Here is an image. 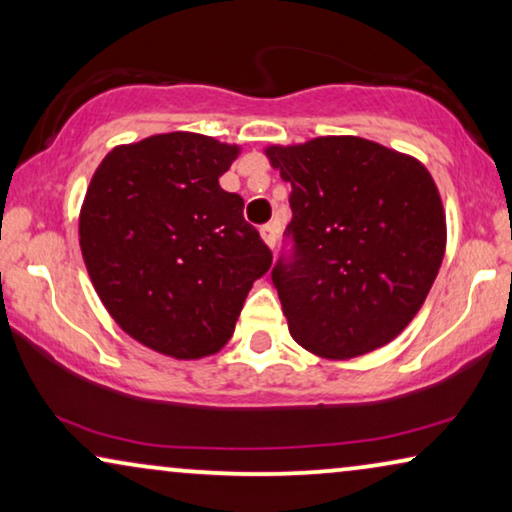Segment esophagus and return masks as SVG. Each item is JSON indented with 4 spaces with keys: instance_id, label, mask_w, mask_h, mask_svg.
Here are the masks:
<instances>
[{
    "instance_id": "obj_1",
    "label": "esophagus",
    "mask_w": 512,
    "mask_h": 512,
    "mask_svg": "<svg viewBox=\"0 0 512 512\" xmlns=\"http://www.w3.org/2000/svg\"><path fill=\"white\" fill-rule=\"evenodd\" d=\"M277 223H268V226H263L261 228V237H263V242L268 244V247L272 249L275 247V242H277Z\"/></svg>"
}]
</instances>
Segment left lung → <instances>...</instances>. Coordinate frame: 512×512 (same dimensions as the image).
Instances as JSON below:
<instances>
[{"mask_svg":"<svg viewBox=\"0 0 512 512\" xmlns=\"http://www.w3.org/2000/svg\"><path fill=\"white\" fill-rule=\"evenodd\" d=\"M265 156L291 184L293 256L272 270L291 338L335 361L389 345L445 256V209L429 170L352 135L272 144Z\"/></svg>","mask_w":512,"mask_h":512,"instance_id":"8db88e82","label":"left lung"}]
</instances>
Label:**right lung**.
Listing matches in <instances>:
<instances>
[{
  "label": "right lung",
  "mask_w": 512,
  "mask_h": 512,
  "mask_svg": "<svg viewBox=\"0 0 512 512\" xmlns=\"http://www.w3.org/2000/svg\"><path fill=\"white\" fill-rule=\"evenodd\" d=\"M240 146L165 132L111 149L79 214L83 263L130 338L172 359L212 356L272 254L219 186Z\"/></svg>",
  "instance_id": "obj_1"
}]
</instances>
